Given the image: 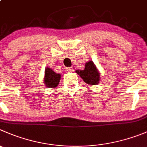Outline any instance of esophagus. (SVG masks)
<instances>
[{"mask_svg":"<svg viewBox=\"0 0 147 147\" xmlns=\"http://www.w3.org/2000/svg\"><path fill=\"white\" fill-rule=\"evenodd\" d=\"M67 71H68V72H71V71H74V68H73L72 67H70V68H67Z\"/></svg>","mask_w":147,"mask_h":147,"instance_id":"esophagus-1","label":"esophagus"}]
</instances>
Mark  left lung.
Instances as JSON below:
<instances>
[{"instance_id":"8db88e82","label":"left lung","mask_w":147,"mask_h":147,"mask_svg":"<svg viewBox=\"0 0 147 147\" xmlns=\"http://www.w3.org/2000/svg\"><path fill=\"white\" fill-rule=\"evenodd\" d=\"M76 72L87 84L96 85L100 82V74L92 61H89L85 64L84 69L82 71L77 70Z\"/></svg>"}]
</instances>
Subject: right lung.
<instances>
[{
    "mask_svg": "<svg viewBox=\"0 0 147 147\" xmlns=\"http://www.w3.org/2000/svg\"><path fill=\"white\" fill-rule=\"evenodd\" d=\"M44 82L47 87H55L58 86L61 80V74H56L50 68H47L45 71Z\"/></svg>",
    "mask_w": 147,
    "mask_h": 147,
    "instance_id": "add662e5",
    "label": "right lung"
}]
</instances>
